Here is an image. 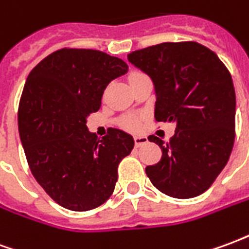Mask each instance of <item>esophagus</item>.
<instances>
[{
    "label": "esophagus",
    "mask_w": 249,
    "mask_h": 249,
    "mask_svg": "<svg viewBox=\"0 0 249 249\" xmlns=\"http://www.w3.org/2000/svg\"><path fill=\"white\" fill-rule=\"evenodd\" d=\"M148 142V139L144 137V136H136L135 137V145L136 146H141Z\"/></svg>",
    "instance_id": "esophagus-1"
}]
</instances>
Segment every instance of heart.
Returning <instances> with one entry per match:
<instances>
[{
    "label": "heart",
    "mask_w": 249,
    "mask_h": 249,
    "mask_svg": "<svg viewBox=\"0 0 249 249\" xmlns=\"http://www.w3.org/2000/svg\"><path fill=\"white\" fill-rule=\"evenodd\" d=\"M141 76H145L142 71H132L129 76V82L136 80V78H139ZM121 125H123V128H125L126 130H130V132H136V130L140 129L141 126V117L139 116H126L121 121Z\"/></svg>",
    "instance_id": "1"
}]
</instances>
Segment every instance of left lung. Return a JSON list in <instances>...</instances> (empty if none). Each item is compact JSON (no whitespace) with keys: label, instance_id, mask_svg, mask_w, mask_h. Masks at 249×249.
I'll list each match as a JSON object with an SVG mask.
<instances>
[{"label":"left lung","instance_id":"left-lung-1","mask_svg":"<svg viewBox=\"0 0 249 249\" xmlns=\"http://www.w3.org/2000/svg\"><path fill=\"white\" fill-rule=\"evenodd\" d=\"M151 77L156 90L155 119L175 123L162 142L161 159L145 168L151 183L167 196L196 197L228 162L235 142L236 96L230 71L216 53L195 41L162 42L128 54Z\"/></svg>","mask_w":249,"mask_h":249}]
</instances>
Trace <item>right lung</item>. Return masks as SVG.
I'll list each match as a JSON object with an SVG mask.
<instances>
[{
    "label": "right lung",
    "instance_id": "1",
    "mask_svg": "<svg viewBox=\"0 0 249 249\" xmlns=\"http://www.w3.org/2000/svg\"><path fill=\"white\" fill-rule=\"evenodd\" d=\"M126 62L94 49L62 48L32 69L18 105V130L32 175L57 204L84 212L100 207L116 187L132 136L109 128L98 139L87 126L108 84Z\"/></svg>",
    "mask_w": 249,
    "mask_h": 249
}]
</instances>
